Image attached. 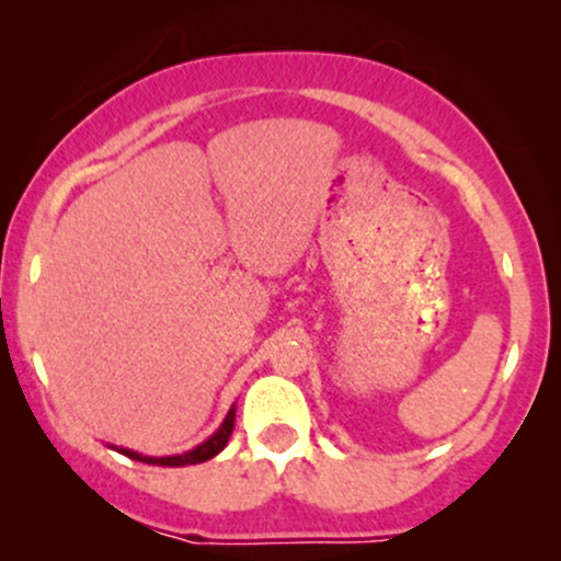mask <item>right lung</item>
Returning <instances> with one entry per match:
<instances>
[{
	"instance_id": "right-lung-1",
	"label": "right lung",
	"mask_w": 561,
	"mask_h": 561,
	"mask_svg": "<svg viewBox=\"0 0 561 561\" xmlns=\"http://www.w3.org/2000/svg\"><path fill=\"white\" fill-rule=\"evenodd\" d=\"M231 430H234V409L229 411L227 420H224L221 427L216 430L214 435L208 437L205 443H199L197 448L186 450V454H179V456H163V459H152V456H141V454H134V450L128 448H121V454L128 456V459L134 461H141V465H158V467H186V465H199V461H208L214 459L218 450H224L227 446Z\"/></svg>"
}]
</instances>
